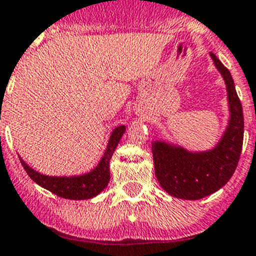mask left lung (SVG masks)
Returning a JSON list of instances; mask_svg holds the SVG:
<instances>
[{
    "label": "left lung",
    "instance_id": "obj_1",
    "mask_svg": "<svg viewBox=\"0 0 256 256\" xmlns=\"http://www.w3.org/2000/svg\"><path fill=\"white\" fill-rule=\"evenodd\" d=\"M226 86L230 121L212 150L190 152L183 146L156 140L152 143L154 174L168 194L182 200H200L228 183L238 165L244 143V113L234 82L215 54L210 52Z\"/></svg>",
    "mask_w": 256,
    "mask_h": 256
}]
</instances>
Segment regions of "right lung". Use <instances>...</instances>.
Segmentation results:
<instances>
[{
  "label": "right lung",
  "instance_id": "1",
  "mask_svg": "<svg viewBox=\"0 0 256 256\" xmlns=\"http://www.w3.org/2000/svg\"><path fill=\"white\" fill-rule=\"evenodd\" d=\"M125 131L126 128L124 125L117 126L112 131L110 140H108V146H106V152H104L100 162L98 164L94 170H91L90 172H86V174L76 175V176H48V175L41 174L38 171L33 170L26 161L20 158L22 165L34 183H37L45 190H50L54 194L59 196L62 198H92V197L99 194L104 188H106V186L110 183V161Z\"/></svg>",
  "mask_w": 256,
  "mask_h": 256
}]
</instances>
